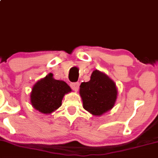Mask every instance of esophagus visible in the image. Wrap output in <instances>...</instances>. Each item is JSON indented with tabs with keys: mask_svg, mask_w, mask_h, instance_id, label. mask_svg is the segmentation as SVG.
<instances>
[{
	"mask_svg": "<svg viewBox=\"0 0 158 158\" xmlns=\"http://www.w3.org/2000/svg\"><path fill=\"white\" fill-rule=\"evenodd\" d=\"M71 87H72V89H74V91H77L79 89V86H80V84L78 82H76V83H72V84H70Z\"/></svg>",
	"mask_w": 158,
	"mask_h": 158,
	"instance_id": "1",
	"label": "esophagus"
}]
</instances>
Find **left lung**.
I'll use <instances>...</instances> for the list:
<instances>
[{
    "mask_svg": "<svg viewBox=\"0 0 158 158\" xmlns=\"http://www.w3.org/2000/svg\"><path fill=\"white\" fill-rule=\"evenodd\" d=\"M80 95L83 107L95 116H100L114 107L118 95L116 85L104 72L94 70L89 81L81 83Z\"/></svg>",
    "mask_w": 158,
    "mask_h": 158,
    "instance_id": "obj_1",
    "label": "left lung"
}]
</instances>
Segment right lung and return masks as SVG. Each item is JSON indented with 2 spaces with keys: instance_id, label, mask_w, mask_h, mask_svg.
Segmentation results:
<instances>
[{
  "instance_id": "add662e5",
  "label": "right lung",
  "mask_w": 158,
  "mask_h": 158,
  "mask_svg": "<svg viewBox=\"0 0 158 158\" xmlns=\"http://www.w3.org/2000/svg\"><path fill=\"white\" fill-rule=\"evenodd\" d=\"M72 89L65 81L56 80L49 73L33 85L31 93L32 106L40 113L50 114L62 105L65 94Z\"/></svg>"
}]
</instances>
